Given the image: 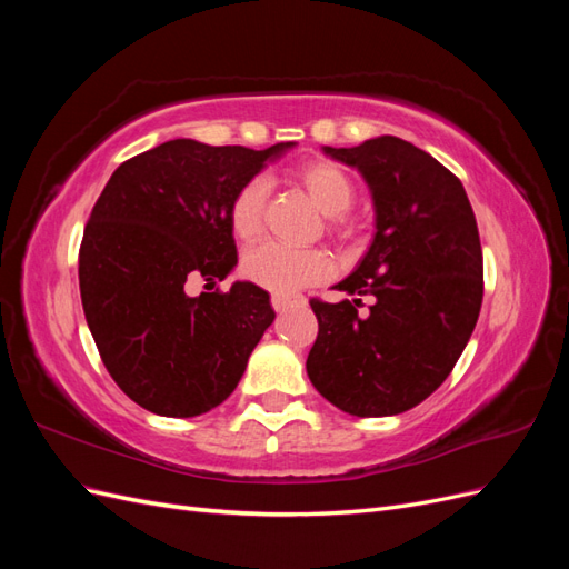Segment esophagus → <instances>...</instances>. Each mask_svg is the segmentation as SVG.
<instances>
[{
	"instance_id": "1",
	"label": "esophagus",
	"mask_w": 569,
	"mask_h": 569,
	"mask_svg": "<svg viewBox=\"0 0 569 569\" xmlns=\"http://www.w3.org/2000/svg\"><path fill=\"white\" fill-rule=\"evenodd\" d=\"M270 303H272L274 311H287V308L303 306V297H297V295H272Z\"/></svg>"
}]
</instances>
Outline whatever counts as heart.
<instances>
[{"mask_svg": "<svg viewBox=\"0 0 569 569\" xmlns=\"http://www.w3.org/2000/svg\"><path fill=\"white\" fill-rule=\"evenodd\" d=\"M295 178L318 209L327 216L325 228L339 242L356 234V222L347 213L353 203L356 187L343 168L332 161H303L295 170ZM268 184L263 178H251L237 187L228 203V226L239 242H253L263 232ZM332 270V261L322 249H291L278 242H266L249 249L242 261L244 278L274 295H289L308 284H318Z\"/></svg>", "mask_w": 569, "mask_h": 569, "instance_id": "heart-1", "label": "heart"}]
</instances>
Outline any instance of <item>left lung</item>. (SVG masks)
<instances>
[{
  "instance_id": "8db88e82",
  "label": "left lung",
  "mask_w": 569,
  "mask_h": 569,
  "mask_svg": "<svg viewBox=\"0 0 569 569\" xmlns=\"http://www.w3.org/2000/svg\"><path fill=\"white\" fill-rule=\"evenodd\" d=\"M372 189L377 232L339 291L311 299L318 337L306 360L313 387L349 416H396L441 387L468 343L485 297V261L468 194L449 168L401 137L325 147Z\"/></svg>"
}]
</instances>
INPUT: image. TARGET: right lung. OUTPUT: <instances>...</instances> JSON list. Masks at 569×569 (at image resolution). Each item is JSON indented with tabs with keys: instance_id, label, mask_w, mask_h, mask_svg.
I'll list each match as a JSON object with an SVG mask.
<instances>
[{
	"instance_id": "right-lung-1",
	"label": "right lung",
	"mask_w": 569,
	"mask_h": 569,
	"mask_svg": "<svg viewBox=\"0 0 569 569\" xmlns=\"http://www.w3.org/2000/svg\"><path fill=\"white\" fill-rule=\"evenodd\" d=\"M291 147L170 140L120 163L82 232V311L113 382L142 408L194 418L234 391L274 320L268 291L189 297L187 280H222L237 263L228 203Z\"/></svg>"
}]
</instances>
